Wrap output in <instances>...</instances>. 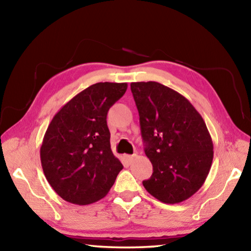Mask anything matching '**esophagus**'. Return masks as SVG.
<instances>
[{
    "instance_id": "34e87169",
    "label": "esophagus",
    "mask_w": 251,
    "mask_h": 251,
    "mask_svg": "<svg viewBox=\"0 0 251 251\" xmlns=\"http://www.w3.org/2000/svg\"><path fill=\"white\" fill-rule=\"evenodd\" d=\"M134 157H135L134 155H125L124 158H125V161L127 164H131V161H133Z\"/></svg>"
}]
</instances>
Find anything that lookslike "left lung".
<instances>
[{"instance_id": "1", "label": "left lung", "mask_w": 251, "mask_h": 251, "mask_svg": "<svg viewBox=\"0 0 251 251\" xmlns=\"http://www.w3.org/2000/svg\"><path fill=\"white\" fill-rule=\"evenodd\" d=\"M152 175L143 185L165 203L186 201L201 188L214 158L202 117L179 93L157 82L130 84Z\"/></svg>"}]
</instances>
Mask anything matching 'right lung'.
Segmentation results:
<instances>
[{"label":"right lung","instance_id":"right-lung-1","mask_svg":"<svg viewBox=\"0 0 251 251\" xmlns=\"http://www.w3.org/2000/svg\"><path fill=\"white\" fill-rule=\"evenodd\" d=\"M127 83H96L55 114L41 146L46 179L58 196L76 205L104 198L123 165L110 150L108 109L125 94Z\"/></svg>","mask_w":251,"mask_h":251}]
</instances>
